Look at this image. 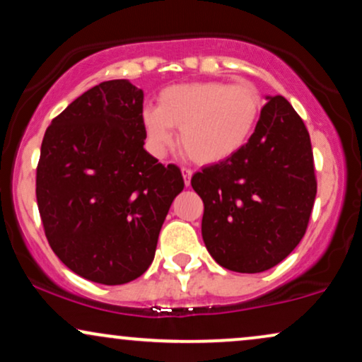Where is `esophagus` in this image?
Segmentation results:
<instances>
[{"label": "esophagus", "mask_w": 362, "mask_h": 362, "mask_svg": "<svg viewBox=\"0 0 362 362\" xmlns=\"http://www.w3.org/2000/svg\"><path fill=\"white\" fill-rule=\"evenodd\" d=\"M182 175H184V180H185V185L189 187L190 185V178H192V170L190 168H182Z\"/></svg>", "instance_id": "34e87169"}]
</instances>
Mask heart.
<instances>
[{
    "instance_id": "b5f03b06",
    "label": "heart",
    "mask_w": 362,
    "mask_h": 362,
    "mask_svg": "<svg viewBox=\"0 0 362 362\" xmlns=\"http://www.w3.org/2000/svg\"><path fill=\"white\" fill-rule=\"evenodd\" d=\"M263 112V98L250 82H185L165 87L158 106L146 104L141 123L153 153L163 155L173 143V128H180L178 141L194 162H224L247 145Z\"/></svg>"
}]
</instances>
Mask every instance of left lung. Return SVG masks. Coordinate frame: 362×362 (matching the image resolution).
<instances>
[{
	"label": "left lung",
	"instance_id": "obj_1",
	"mask_svg": "<svg viewBox=\"0 0 362 362\" xmlns=\"http://www.w3.org/2000/svg\"><path fill=\"white\" fill-rule=\"evenodd\" d=\"M247 145L190 180L204 202L202 239L223 268L261 273L302 241L317 194L310 136L283 95H267Z\"/></svg>",
	"mask_w": 362,
	"mask_h": 362
}]
</instances>
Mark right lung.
I'll list each match as a JSON object with an SVG mask.
<instances>
[{
    "label": "right lung",
    "mask_w": 362,
    "mask_h": 362,
    "mask_svg": "<svg viewBox=\"0 0 362 362\" xmlns=\"http://www.w3.org/2000/svg\"><path fill=\"white\" fill-rule=\"evenodd\" d=\"M143 90L126 79L86 90L52 119L37 167V202L49 245L74 273L101 285L136 280L155 258L177 165L143 148Z\"/></svg>",
    "instance_id": "1"
}]
</instances>
